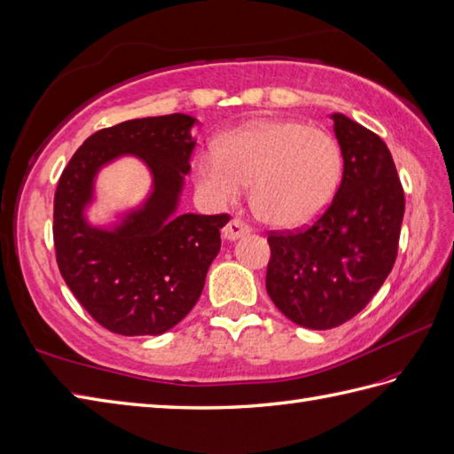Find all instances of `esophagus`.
<instances>
[{
  "mask_svg": "<svg viewBox=\"0 0 454 454\" xmlns=\"http://www.w3.org/2000/svg\"><path fill=\"white\" fill-rule=\"evenodd\" d=\"M221 233H223V239H227V240H237L242 235L250 233V227L247 223H242L240 219H231Z\"/></svg>",
  "mask_w": 454,
  "mask_h": 454,
  "instance_id": "34e87169",
  "label": "esophagus"
}]
</instances>
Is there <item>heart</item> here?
<instances>
[{
    "label": "heart",
    "instance_id": "1",
    "mask_svg": "<svg viewBox=\"0 0 454 454\" xmlns=\"http://www.w3.org/2000/svg\"><path fill=\"white\" fill-rule=\"evenodd\" d=\"M340 169L335 138L291 119L231 130L215 148L192 160L198 189L209 204H233L252 183L254 212L279 229L302 227L322 214L337 191Z\"/></svg>",
    "mask_w": 454,
    "mask_h": 454
}]
</instances>
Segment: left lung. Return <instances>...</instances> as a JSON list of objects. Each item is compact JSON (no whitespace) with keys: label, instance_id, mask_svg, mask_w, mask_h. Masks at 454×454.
I'll use <instances>...</instances> for the list:
<instances>
[{"label":"left lung","instance_id":"8db88e82","mask_svg":"<svg viewBox=\"0 0 454 454\" xmlns=\"http://www.w3.org/2000/svg\"><path fill=\"white\" fill-rule=\"evenodd\" d=\"M342 179L310 227L271 231L265 289L301 327L331 329L355 317L391 273L399 250L404 192L387 144L333 114Z\"/></svg>","mask_w":454,"mask_h":454}]
</instances>
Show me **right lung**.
<instances>
[{
    "label": "right lung",
    "instance_id": "right-lung-1",
    "mask_svg": "<svg viewBox=\"0 0 454 454\" xmlns=\"http://www.w3.org/2000/svg\"><path fill=\"white\" fill-rule=\"evenodd\" d=\"M196 119L184 114L130 119L84 140L53 198L55 258L65 283L99 325L119 335H161L192 310L221 248L229 215L176 214L191 171ZM135 155L153 173V192L114 228L83 215L97 171Z\"/></svg>",
    "mask_w": 454,
    "mask_h": 454
}]
</instances>
